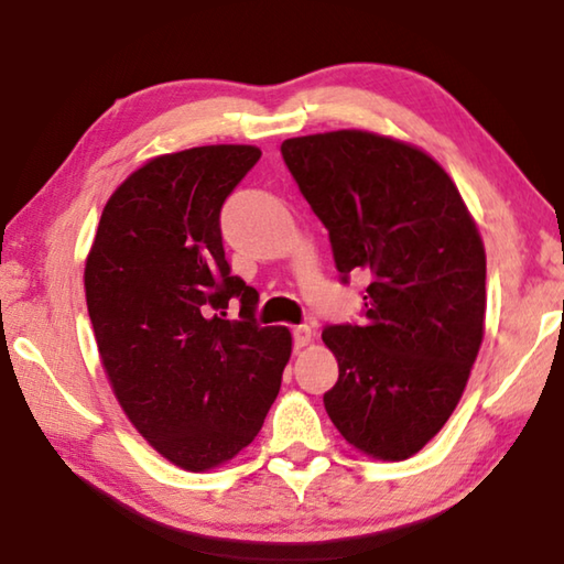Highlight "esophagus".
<instances>
[{
  "label": "esophagus",
  "mask_w": 564,
  "mask_h": 564,
  "mask_svg": "<svg viewBox=\"0 0 564 564\" xmlns=\"http://www.w3.org/2000/svg\"><path fill=\"white\" fill-rule=\"evenodd\" d=\"M313 340V328L311 326H295L293 328V346L305 348Z\"/></svg>",
  "instance_id": "1"
}]
</instances>
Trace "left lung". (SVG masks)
Masks as SVG:
<instances>
[{"mask_svg": "<svg viewBox=\"0 0 564 564\" xmlns=\"http://www.w3.org/2000/svg\"><path fill=\"white\" fill-rule=\"evenodd\" d=\"M281 154L343 281H370L362 326L323 330L338 360L323 403L356 451L405 460L453 415L480 350V231L447 171L405 141L340 129L285 139Z\"/></svg>", "mask_w": 564, "mask_h": 564, "instance_id": "obj_1", "label": "left lung"}]
</instances>
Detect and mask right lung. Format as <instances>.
Masks as SVG:
<instances>
[{"label": "right lung", "instance_id": "obj_1", "mask_svg": "<svg viewBox=\"0 0 564 564\" xmlns=\"http://www.w3.org/2000/svg\"><path fill=\"white\" fill-rule=\"evenodd\" d=\"M261 149L149 159L104 206L84 291L113 395L147 443L204 473L253 443L281 390L291 330L256 326L259 293L231 275L221 206ZM238 297L236 322L225 318Z\"/></svg>", "mask_w": 564, "mask_h": 564}]
</instances>
